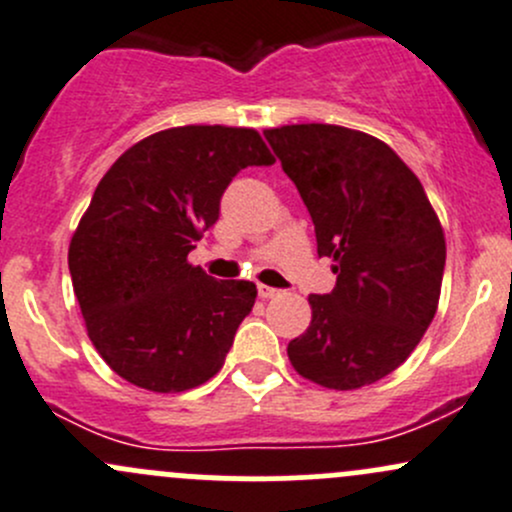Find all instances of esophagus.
<instances>
[{"mask_svg":"<svg viewBox=\"0 0 512 512\" xmlns=\"http://www.w3.org/2000/svg\"><path fill=\"white\" fill-rule=\"evenodd\" d=\"M257 294H260L262 299H272V297H280V289L267 287V285H257Z\"/></svg>","mask_w":512,"mask_h":512,"instance_id":"34e87169","label":"esophagus"}]
</instances>
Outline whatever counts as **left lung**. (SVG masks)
Listing matches in <instances>:
<instances>
[{
    "label": "left lung",
    "instance_id": "left-lung-1",
    "mask_svg": "<svg viewBox=\"0 0 512 512\" xmlns=\"http://www.w3.org/2000/svg\"><path fill=\"white\" fill-rule=\"evenodd\" d=\"M314 223L337 287L309 294L287 356L319 386L352 391L404 364L436 314L446 237L421 180L384 141L329 123L265 131Z\"/></svg>",
    "mask_w": 512,
    "mask_h": 512
}]
</instances>
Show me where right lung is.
Listing matches in <instances>:
<instances>
[{
    "instance_id": "obj_1",
    "label": "right lung",
    "mask_w": 512,
    "mask_h": 512,
    "mask_svg": "<svg viewBox=\"0 0 512 512\" xmlns=\"http://www.w3.org/2000/svg\"><path fill=\"white\" fill-rule=\"evenodd\" d=\"M272 163L255 128L180 126L108 168L71 237L69 272L89 339L118 376L175 394L223 369L257 287L205 275L188 252L218 223L230 180Z\"/></svg>"
}]
</instances>
